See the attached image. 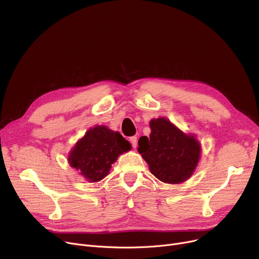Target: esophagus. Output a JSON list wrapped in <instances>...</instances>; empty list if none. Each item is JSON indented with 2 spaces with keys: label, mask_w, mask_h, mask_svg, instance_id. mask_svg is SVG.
Here are the masks:
<instances>
[{
  "label": "esophagus",
  "mask_w": 259,
  "mask_h": 259,
  "mask_svg": "<svg viewBox=\"0 0 259 259\" xmlns=\"http://www.w3.org/2000/svg\"><path fill=\"white\" fill-rule=\"evenodd\" d=\"M129 141H130V143L132 144V147H133V148H137V146H138V138H137V137H131V138L129 139Z\"/></svg>",
  "instance_id": "1"
}]
</instances>
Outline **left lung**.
I'll use <instances>...</instances> for the list:
<instances>
[{"label": "left lung", "mask_w": 259, "mask_h": 259, "mask_svg": "<svg viewBox=\"0 0 259 259\" xmlns=\"http://www.w3.org/2000/svg\"><path fill=\"white\" fill-rule=\"evenodd\" d=\"M150 137L139 140V153L160 182L182 184L194 173L201 153L196 135L187 134L166 118L150 120Z\"/></svg>", "instance_id": "1"}]
</instances>
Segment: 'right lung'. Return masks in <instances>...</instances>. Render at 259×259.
I'll return each mask as SVG.
<instances>
[{"mask_svg":"<svg viewBox=\"0 0 259 259\" xmlns=\"http://www.w3.org/2000/svg\"><path fill=\"white\" fill-rule=\"evenodd\" d=\"M131 145L117 131L99 125L90 128L71 149L67 157L71 168L89 183H97L109 174L112 164Z\"/></svg>","mask_w":259,"mask_h":259,"instance_id":"obj_1","label":"right lung"}]
</instances>
